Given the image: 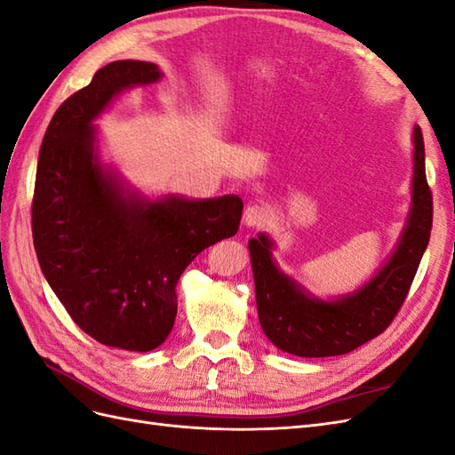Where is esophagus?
<instances>
[{
  "label": "esophagus",
  "mask_w": 455,
  "mask_h": 455,
  "mask_svg": "<svg viewBox=\"0 0 455 455\" xmlns=\"http://www.w3.org/2000/svg\"><path fill=\"white\" fill-rule=\"evenodd\" d=\"M269 220V211L266 206L261 204H249L244 209V216H243V222L249 226V228H261L266 226Z\"/></svg>",
  "instance_id": "obj_1"
}]
</instances>
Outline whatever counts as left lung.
<instances>
[{
    "label": "left lung",
    "mask_w": 455,
    "mask_h": 455,
    "mask_svg": "<svg viewBox=\"0 0 455 455\" xmlns=\"http://www.w3.org/2000/svg\"><path fill=\"white\" fill-rule=\"evenodd\" d=\"M433 228V196L425 176L421 129H414V178L408 222L374 279L332 301L306 294L275 266L273 243L264 233L249 241L258 319L273 346L298 356L346 355L379 336L403 307Z\"/></svg>",
    "instance_id": "8db88e82"
}]
</instances>
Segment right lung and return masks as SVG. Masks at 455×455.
<instances>
[{
  "label": "right lung",
  "mask_w": 455,
  "mask_h": 455,
  "mask_svg": "<svg viewBox=\"0 0 455 455\" xmlns=\"http://www.w3.org/2000/svg\"><path fill=\"white\" fill-rule=\"evenodd\" d=\"M156 64L117 60L54 112L39 148L32 201L36 254L52 292L85 334L151 351L171 334L176 284L194 258L239 229L243 201H149L102 169L92 121L116 94L159 81Z\"/></svg>",
  "instance_id": "right-lung-1"
}]
</instances>
